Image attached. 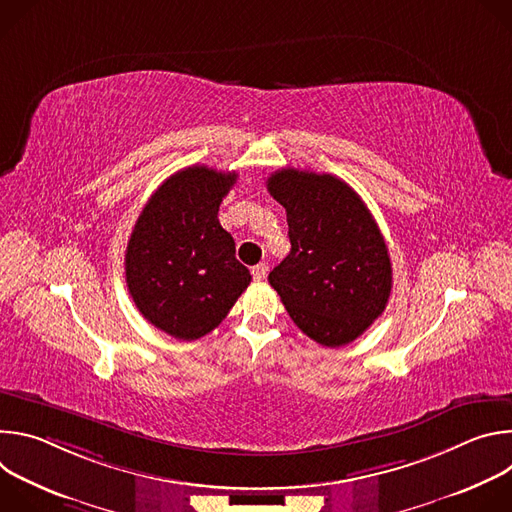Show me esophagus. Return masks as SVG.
<instances>
[{
  "label": "esophagus",
  "instance_id": "esophagus-1",
  "mask_svg": "<svg viewBox=\"0 0 512 512\" xmlns=\"http://www.w3.org/2000/svg\"><path fill=\"white\" fill-rule=\"evenodd\" d=\"M251 273H253V279L261 281V279H265V275H267V265H265V263H257V265L251 269Z\"/></svg>",
  "mask_w": 512,
  "mask_h": 512
}]
</instances>
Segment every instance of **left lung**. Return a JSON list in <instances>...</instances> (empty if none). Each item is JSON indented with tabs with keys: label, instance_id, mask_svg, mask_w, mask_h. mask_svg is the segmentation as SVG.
Segmentation results:
<instances>
[{
	"label": "left lung",
	"instance_id": "obj_1",
	"mask_svg": "<svg viewBox=\"0 0 512 512\" xmlns=\"http://www.w3.org/2000/svg\"><path fill=\"white\" fill-rule=\"evenodd\" d=\"M285 208L289 255L269 273L289 318L322 346L356 340L385 310L393 269L367 204L340 178L296 168L267 178Z\"/></svg>",
	"mask_w": 512,
	"mask_h": 512
}]
</instances>
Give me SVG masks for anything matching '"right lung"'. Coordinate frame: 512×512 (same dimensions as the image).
<instances>
[{
  "label": "right lung",
  "mask_w": 512,
  "mask_h": 512,
  "mask_svg": "<svg viewBox=\"0 0 512 512\" xmlns=\"http://www.w3.org/2000/svg\"><path fill=\"white\" fill-rule=\"evenodd\" d=\"M237 172L188 166L152 194L125 251V281L141 316L158 330L196 340L221 324L251 283L218 206Z\"/></svg>",
  "instance_id": "1"
}]
</instances>
